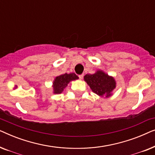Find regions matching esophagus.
Masks as SVG:
<instances>
[{"label":"esophagus","mask_w":155,"mask_h":155,"mask_svg":"<svg viewBox=\"0 0 155 155\" xmlns=\"http://www.w3.org/2000/svg\"><path fill=\"white\" fill-rule=\"evenodd\" d=\"M83 75H80L79 76H78V77H79V78H80V80H82V78H83Z\"/></svg>","instance_id":"obj_1"}]
</instances>
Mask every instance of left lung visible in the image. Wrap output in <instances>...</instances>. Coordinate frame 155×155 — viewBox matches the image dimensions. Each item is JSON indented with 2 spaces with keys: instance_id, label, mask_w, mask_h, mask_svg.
<instances>
[{
  "instance_id": "left-lung-1",
  "label": "left lung",
  "mask_w": 155,
  "mask_h": 155,
  "mask_svg": "<svg viewBox=\"0 0 155 155\" xmlns=\"http://www.w3.org/2000/svg\"><path fill=\"white\" fill-rule=\"evenodd\" d=\"M84 80L92 92L101 97H110L112 91L116 87V81L114 78L101 71H97L92 75L87 74L84 76Z\"/></svg>"
}]
</instances>
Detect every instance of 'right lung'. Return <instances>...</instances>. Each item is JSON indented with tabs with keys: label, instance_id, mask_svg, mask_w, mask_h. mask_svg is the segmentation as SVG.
<instances>
[{
	"label": "right lung",
	"instance_id": "add662e5",
	"mask_svg": "<svg viewBox=\"0 0 155 155\" xmlns=\"http://www.w3.org/2000/svg\"><path fill=\"white\" fill-rule=\"evenodd\" d=\"M77 75L75 73H65L63 75H61L56 78L54 81V93L55 94H61L63 91V89L66 87L68 84L72 80H75L78 79Z\"/></svg>",
	"mask_w": 155,
	"mask_h": 155
}]
</instances>
